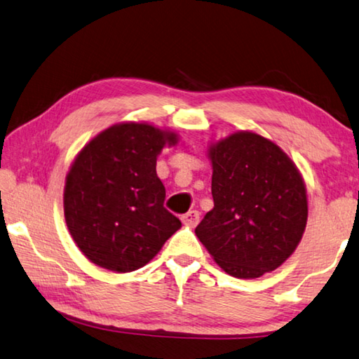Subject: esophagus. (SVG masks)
I'll return each mask as SVG.
<instances>
[{
    "label": "esophagus",
    "mask_w": 359,
    "mask_h": 359,
    "mask_svg": "<svg viewBox=\"0 0 359 359\" xmlns=\"http://www.w3.org/2000/svg\"><path fill=\"white\" fill-rule=\"evenodd\" d=\"M182 222H184L185 225L195 226L198 222H200V212H198V210H189V212L182 215Z\"/></svg>",
    "instance_id": "esophagus-1"
}]
</instances>
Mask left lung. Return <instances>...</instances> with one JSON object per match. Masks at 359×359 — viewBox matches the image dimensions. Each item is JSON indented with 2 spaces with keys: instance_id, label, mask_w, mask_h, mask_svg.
Here are the masks:
<instances>
[{
  "instance_id": "left-lung-1",
  "label": "left lung",
  "mask_w": 359,
  "mask_h": 359,
  "mask_svg": "<svg viewBox=\"0 0 359 359\" xmlns=\"http://www.w3.org/2000/svg\"><path fill=\"white\" fill-rule=\"evenodd\" d=\"M214 208L195 229L214 260L235 278L280 266L302 240L309 206L302 175L280 147L236 133L210 147Z\"/></svg>"
}]
</instances>
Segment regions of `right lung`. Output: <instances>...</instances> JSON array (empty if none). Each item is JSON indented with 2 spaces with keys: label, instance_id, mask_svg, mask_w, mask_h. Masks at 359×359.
<instances>
[{
  "label": "right lung",
  "instance_id": "obj_1",
  "mask_svg": "<svg viewBox=\"0 0 359 359\" xmlns=\"http://www.w3.org/2000/svg\"><path fill=\"white\" fill-rule=\"evenodd\" d=\"M175 142L174 133L124 123L79 151L67 175L64 210L72 238L93 264L137 270L180 229L164 208L166 189L156 175V156Z\"/></svg>",
  "mask_w": 359,
  "mask_h": 359
}]
</instances>
